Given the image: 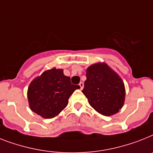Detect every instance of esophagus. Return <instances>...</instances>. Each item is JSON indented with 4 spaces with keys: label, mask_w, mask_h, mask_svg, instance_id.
I'll list each match as a JSON object with an SVG mask.
<instances>
[{
    "label": "esophagus",
    "mask_w": 153,
    "mask_h": 153,
    "mask_svg": "<svg viewBox=\"0 0 153 153\" xmlns=\"http://www.w3.org/2000/svg\"><path fill=\"white\" fill-rule=\"evenodd\" d=\"M79 86H80V89H82L83 87H84V84H83V82H81L79 83Z\"/></svg>",
    "instance_id": "1"
}]
</instances>
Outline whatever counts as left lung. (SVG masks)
I'll use <instances>...</instances> for the list:
<instances>
[{
	"label": "left lung",
	"mask_w": 153,
	"mask_h": 153,
	"mask_svg": "<svg viewBox=\"0 0 153 153\" xmlns=\"http://www.w3.org/2000/svg\"><path fill=\"white\" fill-rule=\"evenodd\" d=\"M82 93L89 105L106 116L120 111L125 99L124 83L105 64H94L87 68Z\"/></svg>",
	"instance_id": "obj_1"
}]
</instances>
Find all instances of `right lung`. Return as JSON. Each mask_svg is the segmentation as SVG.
I'll list each match as a JSON object with an SVG mask.
<instances>
[{
  "label": "right lung",
  "instance_id": "1",
  "mask_svg": "<svg viewBox=\"0 0 153 153\" xmlns=\"http://www.w3.org/2000/svg\"><path fill=\"white\" fill-rule=\"evenodd\" d=\"M80 86L71 82L62 69L53 68L30 83L27 97L30 109L45 119L55 117L68 104L73 92Z\"/></svg>",
  "mask_w": 153,
  "mask_h": 153
}]
</instances>
